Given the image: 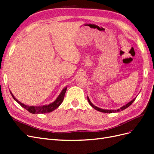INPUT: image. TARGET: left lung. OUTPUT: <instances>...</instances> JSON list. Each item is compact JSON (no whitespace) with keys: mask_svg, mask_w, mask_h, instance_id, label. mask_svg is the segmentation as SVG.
Returning a JSON list of instances; mask_svg holds the SVG:
<instances>
[{"mask_svg":"<svg viewBox=\"0 0 154 154\" xmlns=\"http://www.w3.org/2000/svg\"><path fill=\"white\" fill-rule=\"evenodd\" d=\"M136 97H135V98H134L133 99H132V100H131L130 102H129L128 103H127L126 104H125V105H124L123 106H122L120 108H119V109H115V110H114V109H102V108H98V107H97V106H95V105H94L92 103H91V100L89 99V97L87 96V99H88V102L89 103V104H90V105L92 107V108H94L95 109H96V110H97V111H100V112H103V113H116V112H119V111H122V110H124L125 109H126L127 108H128L129 106H130L132 104V103H133L134 100H135V99H136Z\"/></svg>","mask_w":154,"mask_h":154,"instance_id":"8db88e82","label":"left lung"}]
</instances>
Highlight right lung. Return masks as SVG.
Returning a JSON list of instances; mask_svg holds the SVG:
<instances>
[{
  "mask_svg": "<svg viewBox=\"0 0 154 154\" xmlns=\"http://www.w3.org/2000/svg\"><path fill=\"white\" fill-rule=\"evenodd\" d=\"M67 87H66L62 89V91L59 95V96L57 97V99L54 100V102H52L49 104L41 105V106H29V105L23 104L22 103L19 101L17 99H16L14 97L13 94L11 91H10V93L11 94L12 97L16 101H17L21 106H22L23 108L29 111L30 113L32 114H43L46 113H50L59 106L61 104V103H62L63 98H64V95L66 92Z\"/></svg>",
  "mask_w": 154,
  "mask_h": 154,
  "instance_id": "obj_1",
  "label": "right lung"
}]
</instances>
